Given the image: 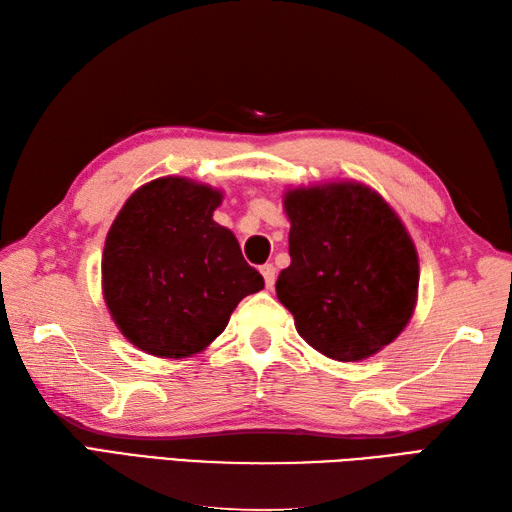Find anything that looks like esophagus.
Wrapping results in <instances>:
<instances>
[{
    "label": "esophagus",
    "mask_w": 512,
    "mask_h": 512,
    "mask_svg": "<svg viewBox=\"0 0 512 512\" xmlns=\"http://www.w3.org/2000/svg\"><path fill=\"white\" fill-rule=\"evenodd\" d=\"M259 270H261V275H264L266 288H272V285H275V279H277V270H275V266H272V264H264V266H261Z\"/></svg>",
    "instance_id": "1"
}]
</instances>
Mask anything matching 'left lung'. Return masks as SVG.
I'll return each mask as SVG.
<instances>
[{
    "label": "left lung",
    "mask_w": 512,
    "mask_h": 512,
    "mask_svg": "<svg viewBox=\"0 0 512 512\" xmlns=\"http://www.w3.org/2000/svg\"><path fill=\"white\" fill-rule=\"evenodd\" d=\"M290 266L277 296L296 331L331 360L358 362L408 325L419 290V257L397 213L360 183L285 194Z\"/></svg>",
    "instance_id": "left-lung-1"
}]
</instances>
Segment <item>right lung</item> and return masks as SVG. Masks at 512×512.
I'll return each mask as SVG.
<instances>
[{"mask_svg": "<svg viewBox=\"0 0 512 512\" xmlns=\"http://www.w3.org/2000/svg\"><path fill=\"white\" fill-rule=\"evenodd\" d=\"M220 200L216 189L168 176L139 187L117 213L102 257L104 299L141 351H202L237 303L264 288L235 235L213 222Z\"/></svg>", "mask_w": 512, "mask_h": 512, "instance_id": "right-lung-1", "label": "right lung"}]
</instances>
